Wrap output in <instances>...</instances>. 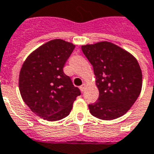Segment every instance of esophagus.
<instances>
[{"instance_id":"34e87169","label":"esophagus","mask_w":154,"mask_h":154,"mask_svg":"<svg viewBox=\"0 0 154 154\" xmlns=\"http://www.w3.org/2000/svg\"><path fill=\"white\" fill-rule=\"evenodd\" d=\"M86 88H87V85L85 84V83H83V84L80 87V90L82 92H84L85 90H86Z\"/></svg>"}]
</instances>
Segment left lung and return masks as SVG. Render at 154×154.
<instances>
[{
  "mask_svg": "<svg viewBox=\"0 0 154 154\" xmlns=\"http://www.w3.org/2000/svg\"><path fill=\"white\" fill-rule=\"evenodd\" d=\"M93 66L98 100L88 105L92 116L112 120L124 115L140 94L143 74L137 59L128 51L109 42L82 46Z\"/></svg>",
  "mask_w": 154,
  "mask_h": 154,
  "instance_id": "8db88e82",
  "label": "left lung"
}]
</instances>
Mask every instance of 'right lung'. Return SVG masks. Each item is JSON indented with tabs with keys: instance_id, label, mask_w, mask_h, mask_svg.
I'll return each instance as SVG.
<instances>
[{
	"instance_id": "obj_1",
	"label": "right lung",
	"mask_w": 154,
	"mask_h": 154,
	"mask_svg": "<svg viewBox=\"0 0 154 154\" xmlns=\"http://www.w3.org/2000/svg\"><path fill=\"white\" fill-rule=\"evenodd\" d=\"M75 45L54 39L40 46L26 57L19 74V90L32 112L47 121H58L69 115L81 94L63 66Z\"/></svg>"
}]
</instances>
